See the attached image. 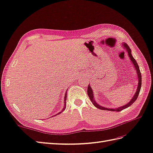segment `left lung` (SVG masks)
Here are the masks:
<instances>
[{"label":"left lung","instance_id":"8db88e82","mask_svg":"<svg viewBox=\"0 0 153 153\" xmlns=\"http://www.w3.org/2000/svg\"><path fill=\"white\" fill-rule=\"evenodd\" d=\"M122 46H123V49H125V51L128 53V55L129 56V59H130L131 61H132L135 70H136V75L137 76V80H138L136 92V93H135L134 95L133 96L132 98L131 99V100L128 103V104L121 106V107L115 108H105V107H104V106L100 105L99 104H98L97 102H96L95 99H94V94H93V89H92L91 85H88V88H87V94H88V97H89L91 101L92 102V103H93V104L95 106V107L98 108V109H100L107 110V111H122V110L130 107V106L132 105L135 101L136 100V99L137 98L138 95H139V93H140V92L141 87V72H140V67H139V66H138L137 63L136 62V60H135V59L133 57V56L132 55V53H131V52H132V51H131V49H130L129 46L128 45V44H126V43H123L122 44Z\"/></svg>","mask_w":153,"mask_h":153}]
</instances>
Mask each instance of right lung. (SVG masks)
I'll use <instances>...</instances> for the list:
<instances>
[{
  "instance_id": "right-lung-1",
  "label": "right lung",
  "mask_w": 153,
  "mask_h": 153,
  "mask_svg": "<svg viewBox=\"0 0 153 153\" xmlns=\"http://www.w3.org/2000/svg\"><path fill=\"white\" fill-rule=\"evenodd\" d=\"M67 94V91L66 92V93H65V101H64V104H64V107H63V109H62V111H60V112H59V113H57V114H56V115H59V114H60V113H61L63 111H64V110H65V109H66V94ZM55 116V115H54Z\"/></svg>"
}]
</instances>
